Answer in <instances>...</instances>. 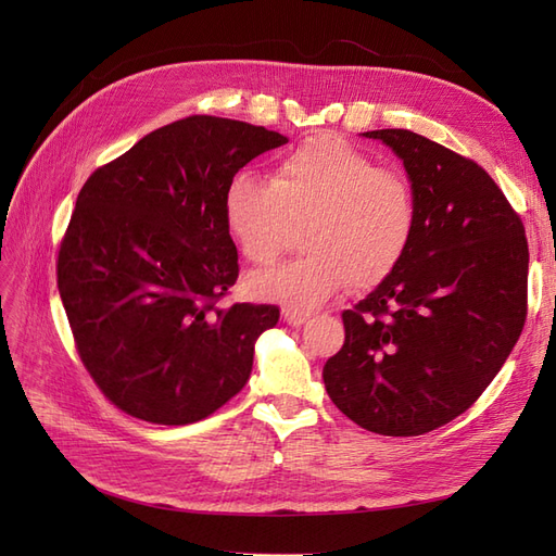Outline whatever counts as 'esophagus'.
Listing matches in <instances>:
<instances>
[{
    "label": "esophagus",
    "instance_id": "34e87169",
    "mask_svg": "<svg viewBox=\"0 0 556 556\" xmlns=\"http://www.w3.org/2000/svg\"><path fill=\"white\" fill-rule=\"evenodd\" d=\"M308 317H311V313H306V311H296V308H285V311H282V319H285V323L294 325V327L304 325Z\"/></svg>",
    "mask_w": 556,
    "mask_h": 556
}]
</instances>
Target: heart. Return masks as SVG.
<instances>
[{
  "mask_svg": "<svg viewBox=\"0 0 556 556\" xmlns=\"http://www.w3.org/2000/svg\"><path fill=\"white\" fill-rule=\"evenodd\" d=\"M223 217L241 255L274 264L306 223V257L250 280V292L296 311H311L348 285L374 288L406 260L417 231L413 182L376 166L336 134H315L288 150L268 180L237 174L223 197Z\"/></svg>",
  "mask_w": 556,
  "mask_h": 556,
  "instance_id": "b5f03b06",
  "label": "heart"
}]
</instances>
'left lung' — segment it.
<instances>
[{"mask_svg":"<svg viewBox=\"0 0 556 556\" xmlns=\"http://www.w3.org/2000/svg\"><path fill=\"white\" fill-rule=\"evenodd\" d=\"M403 160L417 197L406 260L352 311L327 359L329 399L366 431L422 435L468 410L527 319L529 245L480 164L410 129L364 131Z\"/></svg>","mask_w":556,"mask_h":556,"instance_id":"8db88e82","label":"left lung"}]
</instances>
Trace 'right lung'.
Instances as JSON below:
<instances>
[{
  "mask_svg": "<svg viewBox=\"0 0 556 556\" xmlns=\"http://www.w3.org/2000/svg\"><path fill=\"white\" fill-rule=\"evenodd\" d=\"M285 143L264 127L190 115L83 185L58 290L83 366L123 413L180 427L243 390L255 341L280 311L220 304L239 278L223 197L250 160Z\"/></svg>",
  "mask_w": 556,
  "mask_h": 556,
  "instance_id": "right-lung-1",
  "label": "right lung"
}]
</instances>
